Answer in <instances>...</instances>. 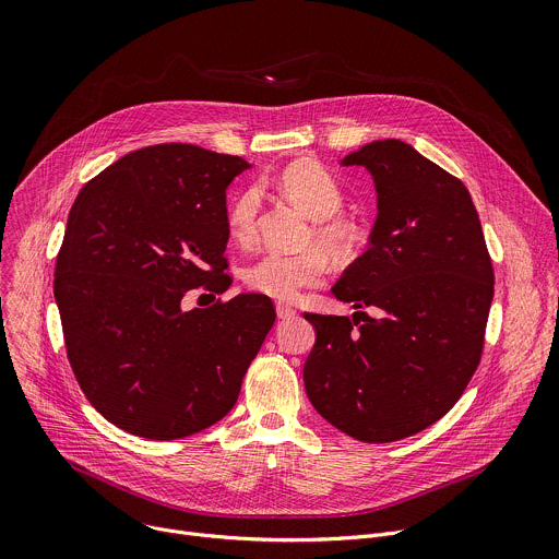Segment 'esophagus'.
Masks as SVG:
<instances>
[{
  "instance_id": "34e87169",
  "label": "esophagus",
  "mask_w": 559,
  "mask_h": 559,
  "mask_svg": "<svg viewBox=\"0 0 559 559\" xmlns=\"http://www.w3.org/2000/svg\"><path fill=\"white\" fill-rule=\"evenodd\" d=\"M276 313H278V318H283V321H285V318H294L296 316V309L292 305H287V302H278L276 305Z\"/></svg>"
}]
</instances>
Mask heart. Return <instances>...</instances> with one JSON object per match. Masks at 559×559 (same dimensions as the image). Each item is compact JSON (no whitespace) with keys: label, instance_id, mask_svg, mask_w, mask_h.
Here are the masks:
<instances>
[{"label":"heart","instance_id":"1","mask_svg":"<svg viewBox=\"0 0 559 559\" xmlns=\"http://www.w3.org/2000/svg\"><path fill=\"white\" fill-rule=\"evenodd\" d=\"M278 188L313 218L309 241L323 243L336 254L352 250L358 238V227L341 210L345 190L338 177L313 158H298L278 175ZM261 188L257 183L236 192L225 207V225L231 241L248 246L257 234L261 210ZM330 274V257L323 248H307L294 254L265 252L243 270V283L276 300H292L302 289L316 287Z\"/></svg>","mask_w":559,"mask_h":559}]
</instances>
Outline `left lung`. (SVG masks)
<instances>
[{
    "label": "left lung",
    "mask_w": 559,
    "mask_h": 559,
    "mask_svg": "<svg viewBox=\"0 0 559 559\" xmlns=\"http://www.w3.org/2000/svg\"><path fill=\"white\" fill-rule=\"evenodd\" d=\"M378 192L369 250L334 285L338 300L378 316L311 313L302 369L313 409L343 433L384 444L438 423L480 365L493 265L464 183L409 143L362 145Z\"/></svg>",
    "instance_id": "left-lung-1"
}]
</instances>
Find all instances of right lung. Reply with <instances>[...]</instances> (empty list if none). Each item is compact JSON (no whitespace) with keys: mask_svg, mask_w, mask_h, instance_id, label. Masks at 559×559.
<instances>
[{"mask_svg":"<svg viewBox=\"0 0 559 559\" xmlns=\"http://www.w3.org/2000/svg\"><path fill=\"white\" fill-rule=\"evenodd\" d=\"M250 164L190 143L130 152L74 199L55 300L74 378L115 427L177 440L218 423L276 321L263 294L225 292V190Z\"/></svg>","mask_w":559,"mask_h":559,"instance_id":"1","label":"right lung"}]
</instances>
